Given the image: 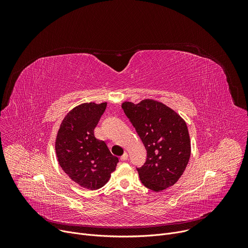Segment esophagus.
<instances>
[{"label":"esophagus","mask_w":248,"mask_h":248,"mask_svg":"<svg viewBox=\"0 0 248 248\" xmlns=\"http://www.w3.org/2000/svg\"><path fill=\"white\" fill-rule=\"evenodd\" d=\"M127 159V153L124 152L122 156H121V161H125Z\"/></svg>","instance_id":"1"}]
</instances>
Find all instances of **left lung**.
<instances>
[{"mask_svg": "<svg viewBox=\"0 0 248 248\" xmlns=\"http://www.w3.org/2000/svg\"><path fill=\"white\" fill-rule=\"evenodd\" d=\"M122 108L147 151L144 165L136 167L141 183L156 192L173 186L190 158L186 122L166 105L151 99L137 105L124 102Z\"/></svg>", "mask_w": 248, "mask_h": 248, "instance_id": "left-lung-1", "label": "left lung"}]
</instances>
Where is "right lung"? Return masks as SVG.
I'll list each match as a JSON object with an SVG mask.
<instances>
[{
    "label": "right lung",
    "instance_id": "right-lung-1",
    "mask_svg": "<svg viewBox=\"0 0 248 248\" xmlns=\"http://www.w3.org/2000/svg\"><path fill=\"white\" fill-rule=\"evenodd\" d=\"M107 103L81 104L63 119L58 131L56 153L63 171L80 186L95 190L107 183L119 163L94 129Z\"/></svg>",
    "mask_w": 248,
    "mask_h": 248
}]
</instances>
